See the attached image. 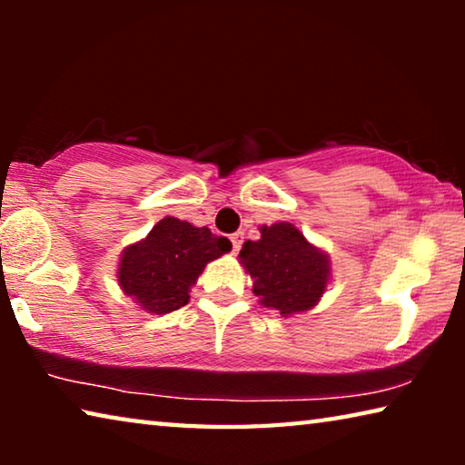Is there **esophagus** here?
Returning a JSON list of instances; mask_svg holds the SVG:
<instances>
[{
  "mask_svg": "<svg viewBox=\"0 0 465 465\" xmlns=\"http://www.w3.org/2000/svg\"><path fill=\"white\" fill-rule=\"evenodd\" d=\"M232 246H233V252H240V248H242V243H243V233L242 232H238V233H232Z\"/></svg>",
  "mask_w": 465,
  "mask_h": 465,
  "instance_id": "obj_1",
  "label": "esophagus"
}]
</instances>
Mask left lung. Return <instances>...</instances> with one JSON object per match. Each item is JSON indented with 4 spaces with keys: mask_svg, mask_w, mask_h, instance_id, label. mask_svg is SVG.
<instances>
[{
    "mask_svg": "<svg viewBox=\"0 0 465 465\" xmlns=\"http://www.w3.org/2000/svg\"><path fill=\"white\" fill-rule=\"evenodd\" d=\"M240 262L254 281L258 302L281 316L312 310L330 279L328 256L285 222L262 225L261 240L243 242Z\"/></svg>",
    "mask_w": 465,
    "mask_h": 465,
    "instance_id": "8db88e82",
    "label": "left lung"
}]
</instances>
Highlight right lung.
Segmentation results:
<instances>
[{"instance_id":"add662e5","label":"right lung","mask_w":465,"mask_h":465,"mask_svg":"<svg viewBox=\"0 0 465 465\" xmlns=\"http://www.w3.org/2000/svg\"><path fill=\"white\" fill-rule=\"evenodd\" d=\"M232 250V242L176 217H163L145 240L123 252L119 285L147 313H170L191 299L207 262Z\"/></svg>"}]
</instances>
